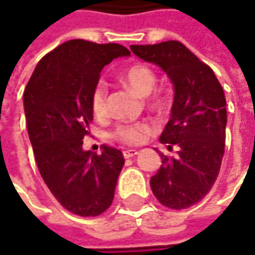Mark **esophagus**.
<instances>
[{
  "label": "esophagus",
  "instance_id": "34e87169",
  "mask_svg": "<svg viewBox=\"0 0 255 255\" xmlns=\"http://www.w3.org/2000/svg\"><path fill=\"white\" fill-rule=\"evenodd\" d=\"M137 153H138V151H137V150H134V148H129V150H124V151H123V154H124V157L126 158L134 157Z\"/></svg>",
  "mask_w": 255,
  "mask_h": 255
}]
</instances>
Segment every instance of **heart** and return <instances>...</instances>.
Here are the masks:
<instances>
[{"label":"heart","mask_w":255,"mask_h":255,"mask_svg":"<svg viewBox=\"0 0 255 255\" xmlns=\"http://www.w3.org/2000/svg\"><path fill=\"white\" fill-rule=\"evenodd\" d=\"M123 82L131 88L135 94L140 97H147L150 95L157 83V76L156 73L145 65H132L127 68L123 75H121ZM151 107L156 110H163L164 102L163 99H154L151 102ZM91 108L92 113L97 117H104L107 113V85L104 82H98L95 88L92 89L91 95ZM150 132V127L144 123H137V124H123L114 131V137L120 141L126 144H138L141 142L145 135Z\"/></svg>","instance_id":"obj_1"}]
</instances>
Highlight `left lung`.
<instances>
[{
	"mask_svg": "<svg viewBox=\"0 0 255 255\" xmlns=\"http://www.w3.org/2000/svg\"><path fill=\"white\" fill-rule=\"evenodd\" d=\"M144 62L154 63L173 83L170 120L160 135L177 156L160 153L161 166L150 179L158 202L170 209H186L198 203L214 186L225 150L227 101L214 70L180 41L132 44Z\"/></svg>",
	"mask_w": 255,
	"mask_h": 255,
	"instance_id": "1",
	"label": "left lung"
}]
</instances>
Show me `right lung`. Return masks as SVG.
<instances>
[{"label":"right lung","mask_w":255,"mask_h":255,"mask_svg":"<svg viewBox=\"0 0 255 255\" xmlns=\"http://www.w3.org/2000/svg\"><path fill=\"white\" fill-rule=\"evenodd\" d=\"M129 56L121 44L69 40L46 54L24 91V113L40 174L65 209L98 217L114 199L124 156L113 147L97 154L82 148L94 120L92 89L101 70Z\"/></svg>","instance_id":"obj_1"}]
</instances>
